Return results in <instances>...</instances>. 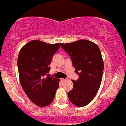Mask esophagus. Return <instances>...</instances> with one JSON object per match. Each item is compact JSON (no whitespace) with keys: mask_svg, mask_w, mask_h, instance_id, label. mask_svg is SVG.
<instances>
[{"mask_svg":"<svg viewBox=\"0 0 126 126\" xmlns=\"http://www.w3.org/2000/svg\"><path fill=\"white\" fill-rule=\"evenodd\" d=\"M65 80H66V79H61V81H65Z\"/></svg>","mask_w":126,"mask_h":126,"instance_id":"esophagus-1","label":"esophagus"}]
</instances>
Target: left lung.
Returning <instances> with one entry per match:
<instances>
[{
    "label": "left lung",
    "instance_id": "obj_1",
    "mask_svg": "<svg viewBox=\"0 0 126 126\" xmlns=\"http://www.w3.org/2000/svg\"><path fill=\"white\" fill-rule=\"evenodd\" d=\"M60 45L71 57L79 76L77 81L72 80L74 87L68 96L76 106L84 107L93 99L102 82L104 63L100 50L97 45L86 40Z\"/></svg>",
    "mask_w": 126,
    "mask_h": 126
}]
</instances>
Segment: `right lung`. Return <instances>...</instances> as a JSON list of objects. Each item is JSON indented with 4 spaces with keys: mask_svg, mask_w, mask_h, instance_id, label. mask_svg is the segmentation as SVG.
I'll return each instance as SVG.
<instances>
[{
    "mask_svg": "<svg viewBox=\"0 0 126 126\" xmlns=\"http://www.w3.org/2000/svg\"><path fill=\"white\" fill-rule=\"evenodd\" d=\"M60 47L59 43L52 45L33 40L24 45L18 55L20 84L29 99L39 107L51 104L59 87V79L46 75L53 55Z\"/></svg>",
    "mask_w": 126,
    "mask_h": 126,
    "instance_id": "obj_1",
    "label": "right lung"
}]
</instances>
